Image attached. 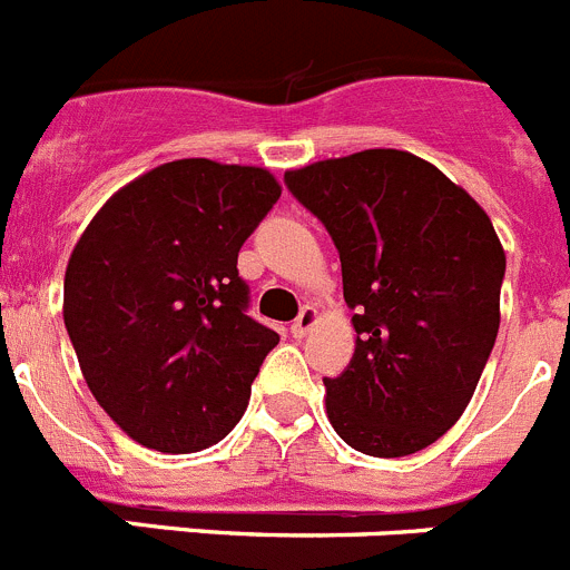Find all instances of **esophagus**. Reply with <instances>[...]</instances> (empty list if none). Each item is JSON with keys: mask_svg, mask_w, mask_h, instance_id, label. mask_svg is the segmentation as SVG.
Wrapping results in <instances>:
<instances>
[{"mask_svg": "<svg viewBox=\"0 0 570 570\" xmlns=\"http://www.w3.org/2000/svg\"><path fill=\"white\" fill-rule=\"evenodd\" d=\"M316 320H320V314H316L314 305H305V308L299 311V316H296V320H294V325H291V334H294L296 340H302V336H305L311 328H314Z\"/></svg>", "mask_w": 570, "mask_h": 570, "instance_id": "esophagus-1", "label": "esophagus"}]
</instances>
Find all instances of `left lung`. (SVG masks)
I'll use <instances>...</instances> for the list:
<instances>
[{"label":"left lung","instance_id":"1","mask_svg":"<svg viewBox=\"0 0 570 570\" xmlns=\"http://www.w3.org/2000/svg\"><path fill=\"white\" fill-rule=\"evenodd\" d=\"M325 225L354 311L356 351L325 376L336 434L407 456L462 416L500 331L505 250L485 210L414 154L374 148L288 170Z\"/></svg>","mask_w":570,"mask_h":570}]
</instances>
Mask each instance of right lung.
<instances>
[{
	"label": "right lung",
	"mask_w": 570,
	"mask_h": 570,
	"mask_svg": "<svg viewBox=\"0 0 570 570\" xmlns=\"http://www.w3.org/2000/svg\"><path fill=\"white\" fill-rule=\"evenodd\" d=\"M282 188L268 170L179 159L102 205L65 271V328L90 394L163 454L216 445L242 420L279 334L248 316L239 248Z\"/></svg>",
	"instance_id": "obj_1"
}]
</instances>
